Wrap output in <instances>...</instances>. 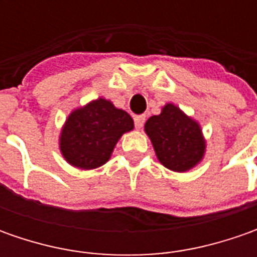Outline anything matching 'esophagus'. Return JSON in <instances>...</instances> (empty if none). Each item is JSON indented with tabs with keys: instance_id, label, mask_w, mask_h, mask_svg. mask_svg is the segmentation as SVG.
Returning a JSON list of instances; mask_svg holds the SVG:
<instances>
[{
	"instance_id": "1",
	"label": "esophagus",
	"mask_w": 257,
	"mask_h": 257,
	"mask_svg": "<svg viewBox=\"0 0 257 257\" xmlns=\"http://www.w3.org/2000/svg\"><path fill=\"white\" fill-rule=\"evenodd\" d=\"M144 121H146V117H144V115H136V117H134V125H136V128H137V130L143 128Z\"/></svg>"
}]
</instances>
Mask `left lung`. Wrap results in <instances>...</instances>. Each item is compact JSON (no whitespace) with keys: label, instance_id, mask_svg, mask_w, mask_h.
Listing matches in <instances>:
<instances>
[{"label":"left lung","instance_id":"8db88e82","mask_svg":"<svg viewBox=\"0 0 257 257\" xmlns=\"http://www.w3.org/2000/svg\"><path fill=\"white\" fill-rule=\"evenodd\" d=\"M144 132L159 162L173 172H187L202 162L206 150L202 128L174 104H166L159 115H152L144 124Z\"/></svg>","mask_w":257,"mask_h":257}]
</instances>
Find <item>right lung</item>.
Listing matches in <instances>:
<instances>
[{
    "mask_svg": "<svg viewBox=\"0 0 257 257\" xmlns=\"http://www.w3.org/2000/svg\"><path fill=\"white\" fill-rule=\"evenodd\" d=\"M133 128L130 114L98 98L68 115L60 136V150L71 166L97 169L108 162L118 139Z\"/></svg>",
    "mask_w": 257,
    "mask_h": 257,
    "instance_id": "right-lung-1",
    "label": "right lung"
}]
</instances>
